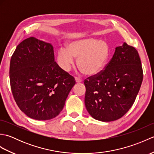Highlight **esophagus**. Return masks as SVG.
I'll return each mask as SVG.
<instances>
[{"instance_id": "34e87169", "label": "esophagus", "mask_w": 154, "mask_h": 154, "mask_svg": "<svg viewBox=\"0 0 154 154\" xmlns=\"http://www.w3.org/2000/svg\"><path fill=\"white\" fill-rule=\"evenodd\" d=\"M75 81H76L77 83H81L83 81V80L80 79V78L76 77H75Z\"/></svg>"}]
</instances>
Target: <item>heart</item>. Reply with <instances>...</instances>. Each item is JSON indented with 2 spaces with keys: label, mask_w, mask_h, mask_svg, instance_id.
<instances>
[{
  "label": "heart",
  "mask_w": 154,
  "mask_h": 154,
  "mask_svg": "<svg viewBox=\"0 0 154 154\" xmlns=\"http://www.w3.org/2000/svg\"><path fill=\"white\" fill-rule=\"evenodd\" d=\"M110 48L107 42L88 38L75 40L67 44V49L60 48L57 50L59 65L65 71L70 69L77 58V66L88 76H93L102 71L109 60Z\"/></svg>",
  "instance_id": "obj_1"
}]
</instances>
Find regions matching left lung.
<instances>
[{
	"instance_id": "obj_1",
	"label": "left lung",
	"mask_w": 154,
	"mask_h": 154,
	"mask_svg": "<svg viewBox=\"0 0 154 154\" xmlns=\"http://www.w3.org/2000/svg\"><path fill=\"white\" fill-rule=\"evenodd\" d=\"M142 80L138 51L126 43L116 48L104 69L84 81L85 104L88 112L103 122L120 119L134 103Z\"/></svg>"
}]
</instances>
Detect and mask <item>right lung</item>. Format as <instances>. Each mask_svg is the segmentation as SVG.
<instances>
[{
  "instance_id": "add662e5",
  "label": "right lung",
  "mask_w": 154,
  "mask_h": 154,
  "mask_svg": "<svg viewBox=\"0 0 154 154\" xmlns=\"http://www.w3.org/2000/svg\"><path fill=\"white\" fill-rule=\"evenodd\" d=\"M9 73L18 106L26 115L38 120L57 116L75 84V78L55 61L53 46L34 37L17 45Z\"/></svg>"
}]
</instances>
